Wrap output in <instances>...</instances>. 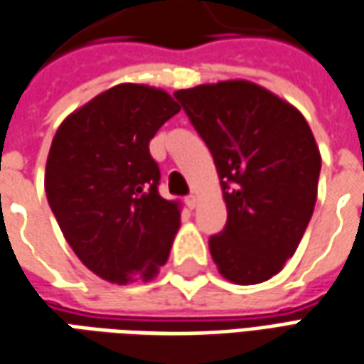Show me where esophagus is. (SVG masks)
I'll list each match as a JSON object with an SVG mask.
<instances>
[{"mask_svg":"<svg viewBox=\"0 0 364 364\" xmlns=\"http://www.w3.org/2000/svg\"><path fill=\"white\" fill-rule=\"evenodd\" d=\"M186 205H188V208H190V210H194L196 205H198V196H194V194L188 196V198H186Z\"/></svg>","mask_w":364,"mask_h":364,"instance_id":"1","label":"esophagus"}]
</instances>
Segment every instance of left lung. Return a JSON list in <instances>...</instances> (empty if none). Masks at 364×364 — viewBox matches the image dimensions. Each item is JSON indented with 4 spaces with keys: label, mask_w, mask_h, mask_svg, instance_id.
Returning <instances> with one entry per match:
<instances>
[{
    "label": "left lung",
    "mask_w": 364,
    "mask_h": 364,
    "mask_svg": "<svg viewBox=\"0 0 364 364\" xmlns=\"http://www.w3.org/2000/svg\"><path fill=\"white\" fill-rule=\"evenodd\" d=\"M210 149L228 223L210 237L221 277L260 284L284 269L318 200L321 154L308 121L292 104L249 80L178 90Z\"/></svg>",
    "instance_id": "left-lung-1"
}]
</instances>
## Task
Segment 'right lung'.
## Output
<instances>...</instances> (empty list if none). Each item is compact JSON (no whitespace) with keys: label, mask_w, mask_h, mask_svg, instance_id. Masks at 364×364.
<instances>
[{"label":"right lung","mask_w":364,"mask_h":364,"mask_svg":"<svg viewBox=\"0 0 364 364\" xmlns=\"http://www.w3.org/2000/svg\"><path fill=\"white\" fill-rule=\"evenodd\" d=\"M178 112L168 92L127 82L72 112L54 135L48 205L76 257L107 282H149L168 260L180 203L159 194L149 143Z\"/></svg>","instance_id":"1"}]
</instances>
